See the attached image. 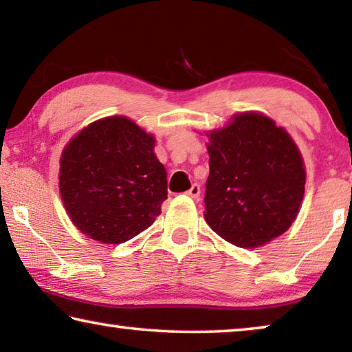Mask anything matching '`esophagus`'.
Returning <instances> with one entry per match:
<instances>
[{"mask_svg": "<svg viewBox=\"0 0 352 352\" xmlns=\"http://www.w3.org/2000/svg\"><path fill=\"white\" fill-rule=\"evenodd\" d=\"M186 194L190 197H192V199H197L199 196H201V186H199L197 183H194V185L190 188V190L186 191Z\"/></svg>", "mask_w": 352, "mask_h": 352, "instance_id": "obj_1", "label": "esophagus"}]
</instances>
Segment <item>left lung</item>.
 Listing matches in <instances>:
<instances>
[{
  "instance_id": "8db88e82",
  "label": "left lung",
  "mask_w": 352,
  "mask_h": 352,
  "mask_svg": "<svg viewBox=\"0 0 352 352\" xmlns=\"http://www.w3.org/2000/svg\"><path fill=\"white\" fill-rule=\"evenodd\" d=\"M210 175L204 218L239 248L264 246L296 221L305 164L289 133L261 112H240L207 133Z\"/></svg>"
}]
</instances>
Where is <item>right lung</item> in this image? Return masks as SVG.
Instances as JSON below:
<instances>
[{
  "mask_svg": "<svg viewBox=\"0 0 352 352\" xmlns=\"http://www.w3.org/2000/svg\"><path fill=\"white\" fill-rule=\"evenodd\" d=\"M156 140L123 115L85 126L63 148L60 194L74 226L96 242L124 243L150 228L167 199Z\"/></svg>",
  "mask_w": 352,
  "mask_h": 352,
  "instance_id": "right-lung-1",
  "label": "right lung"
}]
</instances>
